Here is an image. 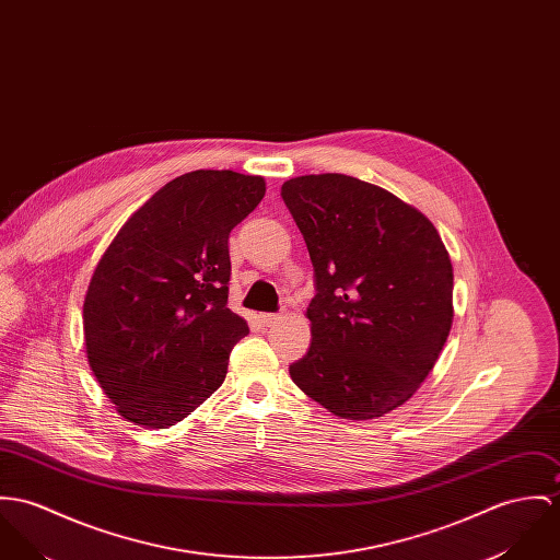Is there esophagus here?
Returning a JSON list of instances; mask_svg holds the SVG:
<instances>
[{
	"instance_id": "1",
	"label": "esophagus",
	"mask_w": 560,
	"mask_h": 560,
	"mask_svg": "<svg viewBox=\"0 0 560 560\" xmlns=\"http://www.w3.org/2000/svg\"><path fill=\"white\" fill-rule=\"evenodd\" d=\"M284 318V314H262L260 316V323L265 325V327H271V325H276L278 320H282Z\"/></svg>"
}]
</instances>
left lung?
Here are the masks:
<instances>
[{
	"instance_id": "1",
	"label": "left lung",
	"mask_w": 560,
	"mask_h": 560,
	"mask_svg": "<svg viewBox=\"0 0 560 560\" xmlns=\"http://www.w3.org/2000/svg\"><path fill=\"white\" fill-rule=\"evenodd\" d=\"M314 267L312 342L289 372L342 419L405 405L454 320V269L434 224L392 192L340 173L282 184Z\"/></svg>"
}]
</instances>
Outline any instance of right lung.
<instances>
[{
    "label": "right lung",
    "instance_id": "1",
    "mask_svg": "<svg viewBox=\"0 0 560 560\" xmlns=\"http://www.w3.org/2000/svg\"><path fill=\"white\" fill-rule=\"evenodd\" d=\"M265 179L192 171L162 186L102 255L83 304L90 368L117 412L168 428L224 383L248 323L229 310V233Z\"/></svg>",
    "mask_w": 560,
    "mask_h": 560
}]
</instances>
